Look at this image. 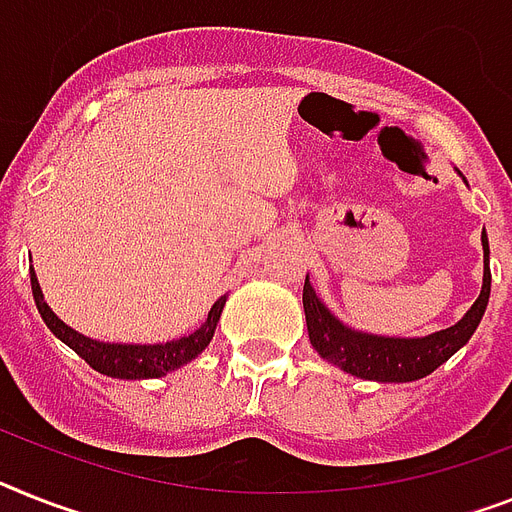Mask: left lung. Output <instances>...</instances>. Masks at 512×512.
<instances>
[{
	"label": "left lung",
	"instance_id": "left-lung-1",
	"mask_svg": "<svg viewBox=\"0 0 512 512\" xmlns=\"http://www.w3.org/2000/svg\"><path fill=\"white\" fill-rule=\"evenodd\" d=\"M481 246H484V261H487L481 295L455 327H447L429 337H416V340L353 332L329 314L324 303L316 298L314 287L308 285L306 277L303 311H306L308 340L319 356L353 374V377L374 379V382H416V379L432 374L437 366H442L447 358L458 353L471 340L489 303L492 274H489V243L484 232H481Z\"/></svg>",
	"mask_w": 512,
	"mask_h": 512
}]
</instances>
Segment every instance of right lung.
I'll use <instances>...</instances> for the list:
<instances>
[{
	"label": "right lung",
	"mask_w": 512,
	"mask_h": 512,
	"mask_svg": "<svg viewBox=\"0 0 512 512\" xmlns=\"http://www.w3.org/2000/svg\"><path fill=\"white\" fill-rule=\"evenodd\" d=\"M31 290L38 314H41V319L46 322V327L52 329L54 335L65 342V345H70L91 369L117 379H156L164 377V374H170V371H175L177 366H183V363L193 361V358L209 345L211 337H214L219 314H222V308H225V298H219V301L211 306L206 322L201 324L196 332H190L188 337H180V340L164 342V345H109V342H96L91 340V337L78 335L75 329H70L67 324L59 322L57 316L52 314V308L44 303V295H41V287H38L36 272H33V269Z\"/></svg>",
	"instance_id": "obj_1"
}]
</instances>
